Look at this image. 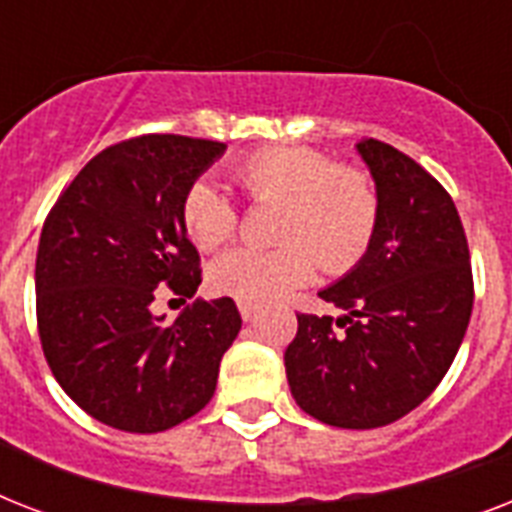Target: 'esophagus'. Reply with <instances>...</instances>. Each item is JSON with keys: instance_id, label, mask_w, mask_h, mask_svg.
<instances>
[{"instance_id": "obj_1", "label": "esophagus", "mask_w": 512, "mask_h": 512, "mask_svg": "<svg viewBox=\"0 0 512 512\" xmlns=\"http://www.w3.org/2000/svg\"><path fill=\"white\" fill-rule=\"evenodd\" d=\"M239 313H241V319H244V321H252L257 316V308H255V305L241 303L239 305Z\"/></svg>"}]
</instances>
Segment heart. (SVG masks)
Returning <instances> with one entry per match:
<instances>
[{"label":"heart","instance_id":"1","mask_svg":"<svg viewBox=\"0 0 512 512\" xmlns=\"http://www.w3.org/2000/svg\"><path fill=\"white\" fill-rule=\"evenodd\" d=\"M257 204H281L276 249L239 247L209 271L217 295L247 305H271L313 279L316 265L345 273L372 247L380 199L372 177L340 167L305 146L265 148L233 170ZM183 225L199 249H215L236 231V207L215 183L196 180L183 196Z\"/></svg>","mask_w":512,"mask_h":512}]
</instances>
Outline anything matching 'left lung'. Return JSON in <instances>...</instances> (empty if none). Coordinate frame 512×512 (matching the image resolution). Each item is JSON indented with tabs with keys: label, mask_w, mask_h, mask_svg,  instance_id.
Returning a JSON list of instances; mask_svg holds the SVG:
<instances>
[{
	"label": "left lung",
	"mask_w": 512,
	"mask_h": 512,
	"mask_svg": "<svg viewBox=\"0 0 512 512\" xmlns=\"http://www.w3.org/2000/svg\"><path fill=\"white\" fill-rule=\"evenodd\" d=\"M356 151L380 199L377 233L366 255L319 292L342 316L300 313L284 366L303 412L366 430L401 420L444 380L473 311V273L444 185L382 140H361Z\"/></svg>",
	"instance_id": "obj_1"
}]
</instances>
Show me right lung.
Wrapping results in <instances>:
<instances>
[{"instance_id": "right-lung-1", "label": "right lung", "mask_w": 512, "mask_h": 512, "mask_svg": "<svg viewBox=\"0 0 512 512\" xmlns=\"http://www.w3.org/2000/svg\"><path fill=\"white\" fill-rule=\"evenodd\" d=\"M223 143L143 135L100 151L60 193L36 252V321L55 380L84 412L127 433L180 425L215 396L241 329L231 297L201 300L183 196ZM191 299L172 325L154 288Z\"/></svg>"}]
</instances>
